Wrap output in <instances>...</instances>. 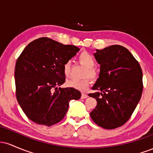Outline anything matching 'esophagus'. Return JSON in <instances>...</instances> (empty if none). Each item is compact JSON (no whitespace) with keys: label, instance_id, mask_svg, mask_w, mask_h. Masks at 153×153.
Here are the masks:
<instances>
[{"label":"esophagus","instance_id":"esophagus-1","mask_svg":"<svg viewBox=\"0 0 153 153\" xmlns=\"http://www.w3.org/2000/svg\"><path fill=\"white\" fill-rule=\"evenodd\" d=\"M88 96L87 94H82V95H81V99H86V98H88Z\"/></svg>","mask_w":153,"mask_h":153}]
</instances>
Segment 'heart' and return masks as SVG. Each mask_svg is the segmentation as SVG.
Wrapping results in <instances>:
<instances>
[{
    "mask_svg": "<svg viewBox=\"0 0 153 153\" xmlns=\"http://www.w3.org/2000/svg\"><path fill=\"white\" fill-rule=\"evenodd\" d=\"M78 60L80 64L86 68L84 72L83 77H89L92 80H96L99 76V73L97 70L94 68L96 61L92 55L88 52L83 51L79 54ZM62 73L65 78H69L71 74V65L70 61H67L62 66ZM90 83V80L88 78L83 79L81 80H70L66 82V85L68 87L73 88L80 91H85Z\"/></svg>",
    "mask_w": 153,
    "mask_h": 153,
    "instance_id": "obj_1",
    "label": "heart"
}]
</instances>
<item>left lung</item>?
Instances as JSON below:
<instances>
[{"instance_id":"8db88e82","label":"left lung","mask_w":153,"mask_h":153,"mask_svg":"<svg viewBox=\"0 0 153 153\" xmlns=\"http://www.w3.org/2000/svg\"><path fill=\"white\" fill-rule=\"evenodd\" d=\"M94 56L101 66L99 78L92 88L97 91L88 94L97 101L90 116L100 127L115 129L129 120L140 101L143 71L131 52L120 45L96 50Z\"/></svg>"}]
</instances>
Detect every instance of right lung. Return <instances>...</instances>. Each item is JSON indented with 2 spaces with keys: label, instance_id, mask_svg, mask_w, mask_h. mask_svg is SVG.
Returning <instances> with one entry per match:
<instances>
[{
  "label": "right lung",
  "instance_id": "obj_1",
  "mask_svg": "<svg viewBox=\"0 0 153 153\" xmlns=\"http://www.w3.org/2000/svg\"><path fill=\"white\" fill-rule=\"evenodd\" d=\"M79 50L74 45L42 37L29 43L17 59L16 99L32 122L48 127L57 124L65 116L70 101L80 98L77 89L58 88L65 81L63 65Z\"/></svg>",
  "mask_w": 153,
  "mask_h": 153
}]
</instances>
